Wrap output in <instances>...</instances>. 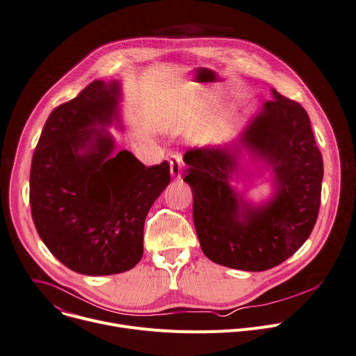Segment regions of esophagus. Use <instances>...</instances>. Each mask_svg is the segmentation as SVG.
<instances>
[{
  "instance_id": "34e87169",
  "label": "esophagus",
  "mask_w": 356,
  "mask_h": 356,
  "mask_svg": "<svg viewBox=\"0 0 356 356\" xmlns=\"http://www.w3.org/2000/svg\"><path fill=\"white\" fill-rule=\"evenodd\" d=\"M183 166H184V161L180 154H173L170 157V173L173 179H180Z\"/></svg>"
}]
</instances>
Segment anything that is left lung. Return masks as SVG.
Returning <instances> with one entry per match:
<instances>
[{
  "label": "left lung",
  "instance_id": "8db88e82",
  "mask_svg": "<svg viewBox=\"0 0 356 356\" xmlns=\"http://www.w3.org/2000/svg\"><path fill=\"white\" fill-rule=\"evenodd\" d=\"M273 96L243 136L273 168L277 191L267 204L248 206L230 187V149H190L183 157L200 247L224 267L264 271L281 264L307 241L318 218L324 163L308 113L274 89Z\"/></svg>",
  "mask_w": 356,
  "mask_h": 356
}]
</instances>
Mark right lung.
<instances>
[{"label":"right lung","mask_w":356,"mask_h":356,"mask_svg":"<svg viewBox=\"0 0 356 356\" xmlns=\"http://www.w3.org/2000/svg\"><path fill=\"white\" fill-rule=\"evenodd\" d=\"M119 82L93 81L49 115L32 156L29 204L35 229L58 260L85 275L134 268L143 255L146 216L170 181V166L146 168L115 149Z\"/></svg>","instance_id":"1"}]
</instances>
